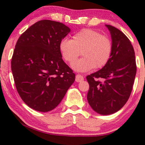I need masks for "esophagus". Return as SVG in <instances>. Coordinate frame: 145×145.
<instances>
[{
  "label": "esophagus",
  "instance_id": "1",
  "mask_svg": "<svg viewBox=\"0 0 145 145\" xmlns=\"http://www.w3.org/2000/svg\"><path fill=\"white\" fill-rule=\"evenodd\" d=\"M84 79V77L81 75V74H76V79H75V81L76 82H80V81H83V80Z\"/></svg>",
  "mask_w": 145,
  "mask_h": 145
}]
</instances>
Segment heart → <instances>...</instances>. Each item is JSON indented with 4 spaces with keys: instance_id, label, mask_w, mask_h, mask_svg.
I'll list each match as a JSON object with an SVG mask.
<instances>
[{
    "instance_id": "heart-1",
    "label": "heart",
    "mask_w": 145,
    "mask_h": 145,
    "mask_svg": "<svg viewBox=\"0 0 145 145\" xmlns=\"http://www.w3.org/2000/svg\"><path fill=\"white\" fill-rule=\"evenodd\" d=\"M112 49L113 43L109 37L89 28L76 32L72 40L63 39L59 43L63 58L70 64H74L82 52L84 57L72 66L81 72L103 67L109 60Z\"/></svg>"
}]
</instances>
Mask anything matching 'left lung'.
Segmentation results:
<instances>
[{
	"mask_svg": "<svg viewBox=\"0 0 145 145\" xmlns=\"http://www.w3.org/2000/svg\"><path fill=\"white\" fill-rule=\"evenodd\" d=\"M106 27L111 35V56L103 69L86 76L89 85L88 103L94 111L104 115L116 113L125 105L137 73L135 53L130 40L115 27Z\"/></svg>",
	"mask_w": 145,
	"mask_h": 145,
	"instance_id": "left-lung-1",
	"label": "left lung"
}]
</instances>
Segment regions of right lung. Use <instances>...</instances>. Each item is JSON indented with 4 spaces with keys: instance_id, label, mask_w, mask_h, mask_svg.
<instances>
[{
    "instance_id": "add662e5",
    "label": "right lung",
    "mask_w": 145,
    "mask_h": 145,
    "mask_svg": "<svg viewBox=\"0 0 145 145\" xmlns=\"http://www.w3.org/2000/svg\"><path fill=\"white\" fill-rule=\"evenodd\" d=\"M70 30L61 22L40 20L16 42L12 73L19 95L32 109L48 112L55 108L75 80L59 51V43Z\"/></svg>"
}]
</instances>
